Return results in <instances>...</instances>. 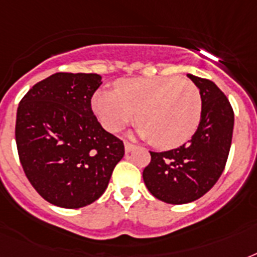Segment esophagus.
I'll use <instances>...</instances> for the list:
<instances>
[{"mask_svg": "<svg viewBox=\"0 0 257 257\" xmlns=\"http://www.w3.org/2000/svg\"><path fill=\"white\" fill-rule=\"evenodd\" d=\"M135 148H136V147H135L132 143H128V141H125V152H126V153L132 152Z\"/></svg>", "mask_w": 257, "mask_h": 257, "instance_id": "esophagus-1", "label": "esophagus"}]
</instances>
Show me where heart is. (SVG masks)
I'll return each mask as SVG.
<instances>
[{
	"instance_id": "b5f03b06",
	"label": "heart",
	"mask_w": 257,
	"mask_h": 257,
	"mask_svg": "<svg viewBox=\"0 0 257 257\" xmlns=\"http://www.w3.org/2000/svg\"><path fill=\"white\" fill-rule=\"evenodd\" d=\"M93 112L109 132H118L135 118L137 132L159 149L187 143L200 124L203 101L197 86L179 77L122 78L114 92L98 90Z\"/></svg>"
}]
</instances>
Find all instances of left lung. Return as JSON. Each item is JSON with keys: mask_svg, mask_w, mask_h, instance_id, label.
<instances>
[{"mask_svg": "<svg viewBox=\"0 0 257 257\" xmlns=\"http://www.w3.org/2000/svg\"><path fill=\"white\" fill-rule=\"evenodd\" d=\"M199 88L203 112L189 143L167 152H151L143 179L156 199L187 204L200 199L223 173L231 149L233 109L215 82L187 74Z\"/></svg>", "mask_w": 257, "mask_h": 257, "instance_id": "8db88e82", "label": "left lung"}]
</instances>
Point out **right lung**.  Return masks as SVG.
<instances>
[{
    "instance_id": "1",
    "label": "right lung",
    "mask_w": 257,
    "mask_h": 257,
    "mask_svg": "<svg viewBox=\"0 0 257 257\" xmlns=\"http://www.w3.org/2000/svg\"><path fill=\"white\" fill-rule=\"evenodd\" d=\"M96 73H54L20 101L16 143L26 177L50 204L81 208L96 201L124 157V143L92 110Z\"/></svg>"
}]
</instances>
